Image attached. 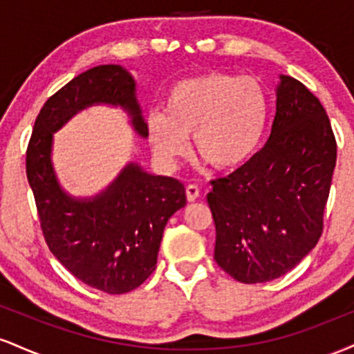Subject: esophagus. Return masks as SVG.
I'll list each match as a JSON object with an SVG mask.
<instances>
[{
	"mask_svg": "<svg viewBox=\"0 0 354 354\" xmlns=\"http://www.w3.org/2000/svg\"><path fill=\"white\" fill-rule=\"evenodd\" d=\"M198 196H200V188L196 185L186 186V198H188V201H196Z\"/></svg>",
	"mask_w": 354,
	"mask_h": 354,
	"instance_id": "esophagus-1",
	"label": "esophagus"
}]
</instances>
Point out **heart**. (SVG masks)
Wrapping results in <instances>:
<instances>
[{
  "label": "heart",
  "instance_id": "obj_1",
  "mask_svg": "<svg viewBox=\"0 0 354 354\" xmlns=\"http://www.w3.org/2000/svg\"><path fill=\"white\" fill-rule=\"evenodd\" d=\"M270 104L253 76L208 73L183 80L169 89L165 113L153 111L146 133L154 158L166 169L193 149L221 171L245 166L265 138Z\"/></svg>",
  "mask_w": 354,
  "mask_h": 354
}]
</instances>
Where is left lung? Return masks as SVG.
<instances>
[{
	"label": "left lung",
	"mask_w": 354,
	"mask_h": 354,
	"mask_svg": "<svg viewBox=\"0 0 354 354\" xmlns=\"http://www.w3.org/2000/svg\"><path fill=\"white\" fill-rule=\"evenodd\" d=\"M336 166V140L319 100L279 75L268 141L250 161L211 181L214 259L236 281L286 274L316 246Z\"/></svg>",
	"instance_id": "left-lung-1"
}]
</instances>
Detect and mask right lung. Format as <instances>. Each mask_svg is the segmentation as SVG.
Segmentation results:
<instances>
[{
	"mask_svg": "<svg viewBox=\"0 0 354 354\" xmlns=\"http://www.w3.org/2000/svg\"><path fill=\"white\" fill-rule=\"evenodd\" d=\"M95 104L121 108L138 136L148 138L131 73L101 64L81 73L44 103L26 151V174L48 248L73 276L109 295L133 291L156 268L168 219L186 205L185 186L128 163L89 198L61 188L53 166V135Z\"/></svg>",
	"mask_w": 354,
	"mask_h": 354,
	"instance_id": "1",
	"label": "right lung"
}]
</instances>
